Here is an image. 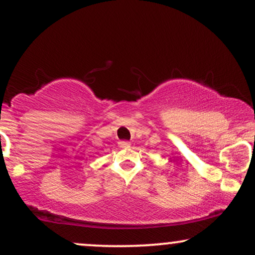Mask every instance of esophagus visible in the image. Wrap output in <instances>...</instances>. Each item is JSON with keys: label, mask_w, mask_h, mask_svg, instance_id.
<instances>
[{"label": "esophagus", "mask_w": 255, "mask_h": 255, "mask_svg": "<svg viewBox=\"0 0 255 255\" xmlns=\"http://www.w3.org/2000/svg\"><path fill=\"white\" fill-rule=\"evenodd\" d=\"M130 141H128V140H121L120 141V147H130Z\"/></svg>", "instance_id": "esophagus-1"}]
</instances>
